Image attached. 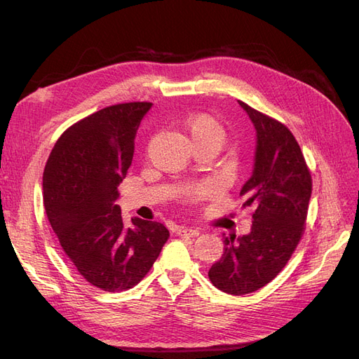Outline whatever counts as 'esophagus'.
I'll use <instances>...</instances> for the list:
<instances>
[{
    "mask_svg": "<svg viewBox=\"0 0 359 359\" xmlns=\"http://www.w3.org/2000/svg\"><path fill=\"white\" fill-rule=\"evenodd\" d=\"M199 233H201L199 229H193V227H180L177 231V235L184 238H193V236H198Z\"/></svg>",
    "mask_w": 359,
    "mask_h": 359,
    "instance_id": "obj_1",
    "label": "esophagus"
}]
</instances>
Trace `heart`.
<instances>
[{
	"instance_id": "obj_1",
	"label": "heart",
	"mask_w": 359,
	"mask_h": 359,
	"mask_svg": "<svg viewBox=\"0 0 359 359\" xmlns=\"http://www.w3.org/2000/svg\"><path fill=\"white\" fill-rule=\"evenodd\" d=\"M186 130L189 132L193 144H219L224 142V128L217 119L208 114L193 115L186 119ZM206 186L196 187L191 191V196H202Z\"/></svg>"
}]
</instances>
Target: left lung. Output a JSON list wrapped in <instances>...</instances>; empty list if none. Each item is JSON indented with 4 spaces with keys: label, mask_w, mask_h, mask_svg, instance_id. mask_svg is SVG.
Instances as JSON below:
<instances>
[{
    "label": "left lung",
    "mask_w": 359,
    "mask_h": 359,
    "mask_svg": "<svg viewBox=\"0 0 359 359\" xmlns=\"http://www.w3.org/2000/svg\"><path fill=\"white\" fill-rule=\"evenodd\" d=\"M256 130L252 177L243 206H253L252 231L224 238V252L208 277L229 295L256 292L273 280L301 240L311 196V175L290 130L238 100Z\"/></svg>",
    "instance_id": "8db88e82"
}]
</instances>
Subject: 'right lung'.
I'll return each mask as SVG.
<instances>
[{"mask_svg":"<svg viewBox=\"0 0 359 359\" xmlns=\"http://www.w3.org/2000/svg\"><path fill=\"white\" fill-rule=\"evenodd\" d=\"M151 106L114 104L81 119L57 140L43 172V203L64 253L88 283L106 292L136 286L169 238L157 222L133 217L126 226L115 203Z\"/></svg>","mask_w":359,"mask_h":359,"instance_id":"add662e5","label":"right lung"}]
</instances>
